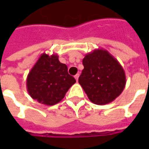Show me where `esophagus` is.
Returning <instances> with one entry per match:
<instances>
[{"label": "esophagus", "instance_id": "34e87169", "mask_svg": "<svg viewBox=\"0 0 149 149\" xmlns=\"http://www.w3.org/2000/svg\"><path fill=\"white\" fill-rule=\"evenodd\" d=\"M79 76H80V74H79V73H77V74H76L74 76L75 79H76V81H78V78H79Z\"/></svg>", "mask_w": 149, "mask_h": 149}]
</instances>
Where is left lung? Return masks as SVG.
Listing matches in <instances>:
<instances>
[{
  "label": "left lung",
  "instance_id": "8db88e82",
  "mask_svg": "<svg viewBox=\"0 0 149 149\" xmlns=\"http://www.w3.org/2000/svg\"><path fill=\"white\" fill-rule=\"evenodd\" d=\"M79 84L93 104L104 105L118 97L126 84L124 68L107 50L97 49L83 59Z\"/></svg>",
  "mask_w": 149,
  "mask_h": 149
}]
</instances>
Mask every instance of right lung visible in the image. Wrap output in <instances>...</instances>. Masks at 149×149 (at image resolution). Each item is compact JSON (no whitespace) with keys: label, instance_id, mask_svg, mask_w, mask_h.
<instances>
[{"label":"right lung","instance_id":"add662e5","mask_svg":"<svg viewBox=\"0 0 149 149\" xmlns=\"http://www.w3.org/2000/svg\"><path fill=\"white\" fill-rule=\"evenodd\" d=\"M75 83L74 77L68 74L67 65L59 61L57 54L49 55L45 52L40 55L26 79L30 97L49 106L61 101Z\"/></svg>","mask_w":149,"mask_h":149}]
</instances>
